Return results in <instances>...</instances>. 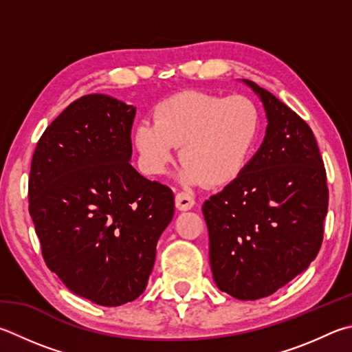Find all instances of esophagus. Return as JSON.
<instances>
[{"instance_id": "34e87169", "label": "esophagus", "mask_w": 352, "mask_h": 352, "mask_svg": "<svg viewBox=\"0 0 352 352\" xmlns=\"http://www.w3.org/2000/svg\"><path fill=\"white\" fill-rule=\"evenodd\" d=\"M194 204H195L194 197L189 195L188 192H178L175 195V206H177V209L189 210V209L194 208Z\"/></svg>"}]
</instances>
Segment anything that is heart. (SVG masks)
Masks as SVG:
<instances>
[{
  "mask_svg": "<svg viewBox=\"0 0 352 352\" xmlns=\"http://www.w3.org/2000/svg\"><path fill=\"white\" fill-rule=\"evenodd\" d=\"M261 129L263 115L246 95L184 91L157 104L154 121L133 131V144L148 175H163L182 146L184 183L225 186L251 163Z\"/></svg>",
  "mask_w": 352,
  "mask_h": 352,
  "instance_id": "heart-1",
  "label": "heart"
}]
</instances>
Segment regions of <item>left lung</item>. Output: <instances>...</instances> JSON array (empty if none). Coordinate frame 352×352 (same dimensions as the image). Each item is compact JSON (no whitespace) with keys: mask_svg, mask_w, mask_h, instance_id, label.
I'll use <instances>...</instances> for the list:
<instances>
[{"mask_svg":"<svg viewBox=\"0 0 352 352\" xmlns=\"http://www.w3.org/2000/svg\"><path fill=\"white\" fill-rule=\"evenodd\" d=\"M243 81L265 106L266 135L241 175L204 201L203 215L219 289L257 300L317 257L329 194L311 127L266 89Z\"/></svg>","mask_w":352,"mask_h":352,"instance_id":"obj_1","label":"left lung"}]
</instances>
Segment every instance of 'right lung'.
<instances>
[{
  "mask_svg": "<svg viewBox=\"0 0 352 352\" xmlns=\"http://www.w3.org/2000/svg\"><path fill=\"white\" fill-rule=\"evenodd\" d=\"M135 107L85 95L56 117L32 157L29 212L47 267L101 306L142 296L174 194L132 168Z\"/></svg>",
  "mask_w": 352,
  "mask_h": 352,
  "instance_id": "right-lung-1",
  "label": "right lung"
}]
</instances>
